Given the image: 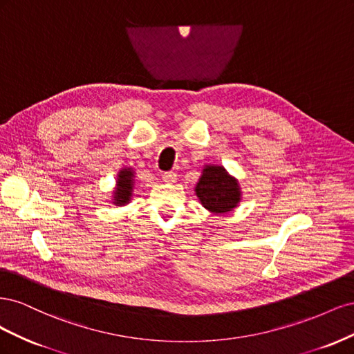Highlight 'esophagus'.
Returning a JSON list of instances; mask_svg holds the SVG:
<instances>
[{"label":"esophagus","instance_id":"34e87169","mask_svg":"<svg viewBox=\"0 0 354 354\" xmlns=\"http://www.w3.org/2000/svg\"><path fill=\"white\" fill-rule=\"evenodd\" d=\"M162 180L167 181V183H174V181L177 180V174L174 173V171H165V173L162 174Z\"/></svg>","mask_w":354,"mask_h":354}]
</instances>
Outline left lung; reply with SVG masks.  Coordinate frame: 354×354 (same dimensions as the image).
<instances>
[{
	"label": "left lung",
	"mask_w": 354,
	"mask_h": 354,
	"mask_svg": "<svg viewBox=\"0 0 354 354\" xmlns=\"http://www.w3.org/2000/svg\"><path fill=\"white\" fill-rule=\"evenodd\" d=\"M195 190L202 205L216 214L232 211L241 201L238 181L217 165H205Z\"/></svg>",
	"instance_id": "left-lung-1"
}]
</instances>
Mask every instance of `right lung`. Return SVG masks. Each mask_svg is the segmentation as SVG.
<instances>
[{
  "instance_id": "add662e5",
  "label": "right lung",
  "mask_w": 354,
  "mask_h": 354,
  "mask_svg": "<svg viewBox=\"0 0 354 354\" xmlns=\"http://www.w3.org/2000/svg\"><path fill=\"white\" fill-rule=\"evenodd\" d=\"M118 187L115 190V196H113V203L115 205H125L131 198V192H133V183H134V173L131 168H125L121 169L120 176H118Z\"/></svg>"
}]
</instances>
